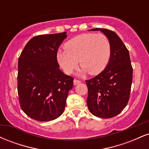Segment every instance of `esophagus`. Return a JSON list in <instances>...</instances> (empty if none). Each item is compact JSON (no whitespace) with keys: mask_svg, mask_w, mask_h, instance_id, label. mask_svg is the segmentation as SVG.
Listing matches in <instances>:
<instances>
[{"mask_svg":"<svg viewBox=\"0 0 149 149\" xmlns=\"http://www.w3.org/2000/svg\"><path fill=\"white\" fill-rule=\"evenodd\" d=\"M81 83V81H80V80H77V79L73 80V85H74L79 84V83Z\"/></svg>","mask_w":149,"mask_h":149,"instance_id":"1","label":"esophagus"}]
</instances>
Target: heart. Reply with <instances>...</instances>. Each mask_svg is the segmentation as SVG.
Returning <instances> with one entry per match:
<instances>
[{"label":"heart","mask_w":149,"mask_h":149,"mask_svg":"<svg viewBox=\"0 0 149 149\" xmlns=\"http://www.w3.org/2000/svg\"><path fill=\"white\" fill-rule=\"evenodd\" d=\"M65 49L57 52V59L65 73L69 75L78 66L80 75L88 72L96 75L105 69L111 56V45L103 34L83 33L65 44Z\"/></svg>","instance_id":"1"}]
</instances>
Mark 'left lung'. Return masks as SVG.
Segmentation results:
<instances>
[{"label": "left lung", "mask_w": 149, "mask_h": 149, "mask_svg": "<svg viewBox=\"0 0 149 149\" xmlns=\"http://www.w3.org/2000/svg\"><path fill=\"white\" fill-rule=\"evenodd\" d=\"M101 31L109 38L111 56L106 69L85 80L88 90L87 104L94 116L109 118L118 114L127 104L132 83V66L129 51L118 36L107 29Z\"/></svg>", "instance_id": "obj_1"}]
</instances>
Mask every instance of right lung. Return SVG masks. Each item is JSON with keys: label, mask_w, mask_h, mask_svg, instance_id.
<instances>
[{"label": "right lung", "mask_w": 149, "mask_h": 149, "mask_svg": "<svg viewBox=\"0 0 149 149\" xmlns=\"http://www.w3.org/2000/svg\"><path fill=\"white\" fill-rule=\"evenodd\" d=\"M66 34L62 32L32 38L19 57V101L22 111L32 119L52 120L64 111L73 78L59 69L57 52Z\"/></svg>", "instance_id": "add662e5"}]
</instances>
